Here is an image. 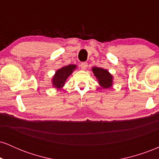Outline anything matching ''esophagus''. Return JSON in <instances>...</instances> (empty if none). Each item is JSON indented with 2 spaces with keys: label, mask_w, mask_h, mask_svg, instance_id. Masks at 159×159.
Returning <instances> with one entry per match:
<instances>
[{
  "label": "esophagus",
  "mask_w": 159,
  "mask_h": 159,
  "mask_svg": "<svg viewBox=\"0 0 159 159\" xmlns=\"http://www.w3.org/2000/svg\"><path fill=\"white\" fill-rule=\"evenodd\" d=\"M87 66H88V64H87V63H86V62H84V63H82L81 64V68L82 70H85V69L87 68Z\"/></svg>",
  "instance_id": "esophagus-1"
}]
</instances>
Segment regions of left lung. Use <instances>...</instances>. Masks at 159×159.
Instances as JSON below:
<instances>
[{"mask_svg": "<svg viewBox=\"0 0 159 159\" xmlns=\"http://www.w3.org/2000/svg\"><path fill=\"white\" fill-rule=\"evenodd\" d=\"M92 70L94 75L97 78L100 86L104 88H108L112 86L113 76L109 73L108 71L98 67H93Z\"/></svg>", "mask_w": 159, "mask_h": 159, "instance_id": "8db88e82", "label": "left lung"}]
</instances>
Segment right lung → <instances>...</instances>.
<instances>
[{"mask_svg":"<svg viewBox=\"0 0 159 159\" xmlns=\"http://www.w3.org/2000/svg\"><path fill=\"white\" fill-rule=\"evenodd\" d=\"M75 68L76 65H69L58 69L52 78L53 86L57 89L62 88L64 86L67 78L72 73Z\"/></svg>","mask_w":159,"mask_h":159,"instance_id":"add662e5","label":"right lung"}]
</instances>
